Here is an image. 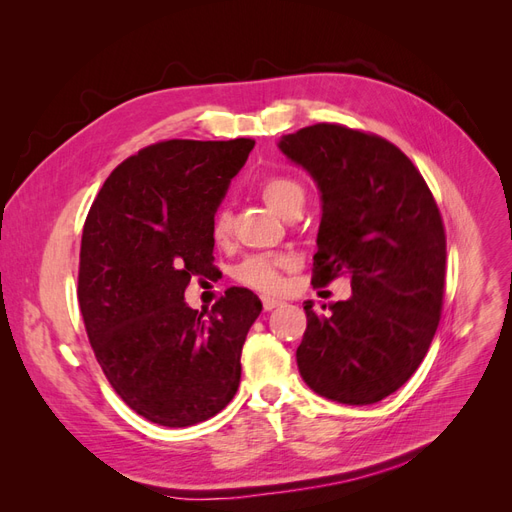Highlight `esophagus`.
<instances>
[{
	"label": "esophagus",
	"instance_id": "34e87169",
	"mask_svg": "<svg viewBox=\"0 0 512 512\" xmlns=\"http://www.w3.org/2000/svg\"><path fill=\"white\" fill-rule=\"evenodd\" d=\"M282 305V301H277V299H271V297H262V307L267 309V312H271V309H275V307H280Z\"/></svg>",
	"mask_w": 512,
	"mask_h": 512
}]
</instances>
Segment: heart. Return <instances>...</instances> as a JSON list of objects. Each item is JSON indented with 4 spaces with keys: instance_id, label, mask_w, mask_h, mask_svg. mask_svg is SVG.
Instances as JSON below:
<instances>
[{
    "instance_id": "obj_1",
    "label": "heart",
    "mask_w": 512,
    "mask_h": 512,
    "mask_svg": "<svg viewBox=\"0 0 512 512\" xmlns=\"http://www.w3.org/2000/svg\"><path fill=\"white\" fill-rule=\"evenodd\" d=\"M260 196L265 200L267 207L273 209L277 215H286L305 203V190L299 181L290 177H269L260 188ZM211 237L215 243H226L230 237V211L220 209L213 215L211 222ZM292 265V260L286 256L275 254H254L241 260L235 277L243 286H250L260 292H277L282 288V271Z\"/></svg>"
}]
</instances>
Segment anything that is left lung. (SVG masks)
<instances>
[{
    "label": "left lung",
    "mask_w": 512,
    "mask_h": 512,
    "mask_svg": "<svg viewBox=\"0 0 512 512\" xmlns=\"http://www.w3.org/2000/svg\"><path fill=\"white\" fill-rule=\"evenodd\" d=\"M277 147L320 190L312 284L346 275L352 286L327 316L305 303L301 378L337 404H376L410 380L438 329L446 273L440 209L406 153L376 134L316 123Z\"/></svg>",
    "instance_id": "8db88e82"
}]
</instances>
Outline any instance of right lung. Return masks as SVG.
<instances>
[{
	"label": "right lung",
	"instance_id": "add662e5",
	"mask_svg": "<svg viewBox=\"0 0 512 512\" xmlns=\"http://www.w3.org/2000/svg\"><path fill=\"white\" fill-rule=\"evenodd\" d=\"M252 149V138L149 145L108 175L89 209L79 265L87 337L115 393L151 423H203L239 389L260 299L228 288L198 312L183 292L213 269V215Z\"/></svg>",
	"mask_w": 512,
	"mask_h": 512
}]
</instances>
